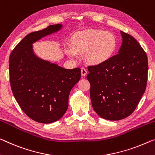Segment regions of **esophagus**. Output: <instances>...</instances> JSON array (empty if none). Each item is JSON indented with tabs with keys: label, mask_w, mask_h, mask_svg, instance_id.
<instances>
[{
	"label": "esophagus",
	"mask_w": 155,
	"mask_h": 155,
	"mask_svg": "<svg viewBox=\"0 0 155 155\" xmlns=\"http://www.w3.org/2000/svg\"><path fill=\"white\" fill-rule=\"evenodd\" d=\"M87 73V71L85 68H81V75L82 76H85Z\"/></svg>",
	"instance_id": "obj_1"
}]
</instances>
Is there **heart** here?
<instances>
[{"label": "heart", "instance_id": "obj_1", "mask_svg": "<svg viewBox=\"0 0 155 155\" xmlns=\"http://www.w3.org/2000/svg\"><path fill=\"white\" fill-rule=\"evenodd\" d=\"M117 48V39L112 33L101 30L80 32L73 37L67 54L71 58L85 54V59L92 65H100L109 61Z\"/></svg>", "mask_w": 155, "mask_h": 155}]
</instances>
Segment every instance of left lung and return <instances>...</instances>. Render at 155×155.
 I'll return each mask as SVG.
<instances>
[{
    "mask_svg": "<svg viewBox=\"0 0 155 155\" xmlns=\"http://www.w3.org/2000/svg\"><path fill=\"white\" fill-rule=\"evenodd\" d=\"M118 54L107 62L88 66L87 78L94 111L104 119L118 120L133 113L147 81V57L139 43L121 31Z\"/></svg>",
    "mask_w": 155,
    "mask_h": 155,
    "instance_id": "left-lung-1",
    "label": "left lung"
}]
</instances>
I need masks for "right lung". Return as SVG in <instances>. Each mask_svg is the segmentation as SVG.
I'll list each match as a JSON object with an SVG mask.
<instances>
[{
  "mask_svg": "<svg viewBox=\"0 0 155 155\" xmlns=\"http://www.w3.org/2000/svg\"><path fill=\"white\" fill-rule=\"evenodd\" d=\"M61 25L26 35L12 51L9 59V82L16 101L26 115L41 123L60 119L68 107V96L80 80V68L65 69L35 55L31 44L58 31Z\"/></svg>",
  "mask_w": 155,
  "mask_h": 155,
  "instance_id": "obj_1",
  "label": "right lung"
}]
</instances>
